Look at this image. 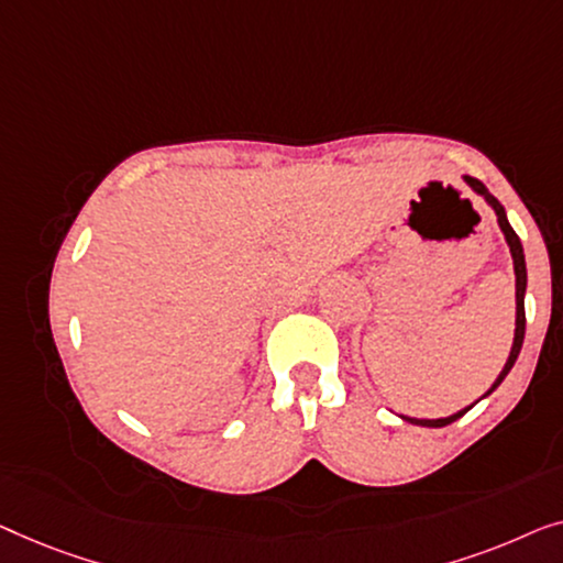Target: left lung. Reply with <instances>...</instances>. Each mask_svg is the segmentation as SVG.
I'll list each match as a JSON object with an SVG mask.
<instances>
[{"instance_id": "1", "label": "left lung", "mask_w": 563, "mask_h": 563, "mask_svg": "<svg viewBox=\"0 0 563 563\" xmlns=\"http://www.w3.org/2000/svg\"><path fill=\"white\" fill-rule=\"evenodd\" d=\"M464 180H466V186H470L474 194H479L482 199H485V201L495 209V213H497V224H500V229H503L505 242H508L510 255H512V267H516V336H512V350H510L508 362H505L503 372H500V375H497L493 387H489V390H487L485 395H482V398H487V395L495 393L497 387H500L503 379L508 377V372L512 369V364H516L518 354H520L522 339H526V285H528V273H526V255H522V244H520V240H518V234L512 232V227H510V221H508V213H505L503 203L497 201L495 196H489V191L485 188V184H482V180L472 178V176H464ZM482 398H479V400H482ZM479 400H477V402H479ZM472 408H474V402H472L470 408L459 410V413L446 416V418H408V416H400V418H402V421L416 423V426H429V429H441V426L454 423L456 418H462V416L466 413V410H472Z\"/></svg>"}]
</instances>
